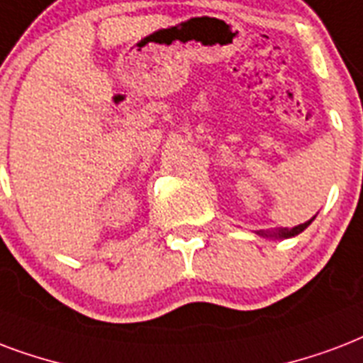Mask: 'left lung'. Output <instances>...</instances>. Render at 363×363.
I'll return each mask as SVG.
<instances>
[{
	"instance_id": "left-lung-1",
	"label": "left lung",
	"mask_w": 363,
	"mask_h": 363,
	"mask_svg": "<svg viewBox=\"0 0 363 363\" xmlns=\"http://www.w3.org/2000/svg\"><path fill=\"white\" fill-rule=\"evenodd\" d=\"M316 218V215L311 218V220H306V223H303V225H298V226H293V228H280V230H259L257 234L262 238H293V236H297V234H301V232L306 228V226L311 225L312 220Z\"/></svg>"
}]
</instances>
